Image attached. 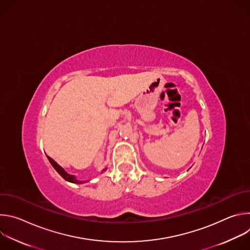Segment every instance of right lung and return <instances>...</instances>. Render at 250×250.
<instances>
[{"instance_id": "1", "label": "right lung", "mask_w": 250, "mask_h": 250, "mask_svg": "<svg viewBox=\"0 0 250 250\" xmlns=\"http://www.w3.org/2000/svg\"><path fill=\"white\" fill-rule=\"evenodd\" d=\"M47 158H48V160H49V162L51 163V165L53 166V168L61 175V177L62 178H64V179L66 180V181H69V182H72V183H77V184H80V183H83V181H79V180H77V179H75V177L73 176V175H70V174H68L60 165H58L52 158H50L49 156H47Z\"/></svg>"}]
</instances>
